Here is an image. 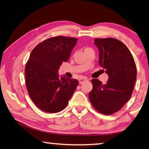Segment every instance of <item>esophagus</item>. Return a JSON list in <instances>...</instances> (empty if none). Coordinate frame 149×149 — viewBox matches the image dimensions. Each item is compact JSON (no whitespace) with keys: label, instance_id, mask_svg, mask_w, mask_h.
Wrapping results in <instances>:
<instances>
[{"label":"esophagus","instance_id":"esophagus-1","mask_svg":"<svg viewBox=\"0 0 149 149\" xmlns=\"http://www.w3.org/2000/svg\"><path fill=\"white\" fill-rule=\"evenodd\" d=\"M87 80H88L87 77H81V78L79 79V83L81 84L82 83H84V82L85 81H87Z\"/></svg>","mask_w":149,"mask_h":149}]
</instances>
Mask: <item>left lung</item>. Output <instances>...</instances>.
Masks as SVG:
<instances>
[{"label": "left lung", "mask_w": 149, "mask_h": 149, "mask_svg": "<svg viewBox=\"0 0 149 149\" xmlns=\"http://www.w3.org/2000/svg\"><path fill=\"white\" fill-rule=\"evenodd\" d=\"M99 50V64L108 75L106 84L93 79L89 93L95 109L105 115L118 111L129 100L136 79V66L132 53L123 43L114 38L95 39Z\"/></svg>", "instance_id": "1"}]
</instances>
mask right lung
Listing matches in <instances>:
<instances>
[{
  "mask_svg": "<svg viewBox=\"0 0 149 149\" xmlns=\"http://www.w3.org/2000/svg\"><path fill=\"white\" fill-rule=\"evenodd\" d=\"M77 39L57 36L45 40L33 49L25 66V83L29 95L40 110L57 113L68 106L79 81L58 70L70 59Z\"/></svg>",
  "mask_w": 149,
  "mask_h": 149,
  "instance_id": "add662e5",
  "label": "right lung"
}]
</instances>
